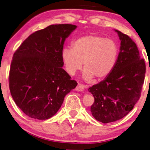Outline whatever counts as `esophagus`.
Here are the masks:
<instances>
[{
    "label": "esophagus",
    "mask_w": 150,
    "mask_h": 150,
    "mask_svg": "<svg viewBox=\"0 0 150 150\" xmlns=\"http://www.w3.org/2000/svg\"><path fill=\"white\" fill-rule=\"evenodd\" d=\"M85 87V85H83L81 83H79L77 85V87H76V90L77 91H83V90Z\"/></svg>",
    "instance_id": "1"
}]
</instances>
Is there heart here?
<instances>
[{"label": "heart", "instance_id": "1", "mask_svg": "<svg viewBox=\"0 0 150 150\" xmlns=\"http://www.w3.org/2000/svg\"><path fill=\"white\" fill-rule=\"evenodd\" d=\"M119 49L113 40L99 35H90L78 38L72 47H65L61 59L65 71L74 75L81 69L83 61V79H101L112 72L117 63Z\"/></svg>", "mask_w": 150, "mask_h": 150}]
</instances>
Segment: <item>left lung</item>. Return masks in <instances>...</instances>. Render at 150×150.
<instances>
[{"label":"left lung","mask_w":150,"mask_h":150,"mask_svg":"<svg viewBox=\"0 0 150 150\" xmlns=\"http://www.w3.org/2000/svg\"><path fill=\"white\" fill-rule=\"evenodd\" d=\"M115 31L121 47L115 68L105 79L89 89L95 99L92 115L103 123L120 120L132 110L141 96L146 69L135 42L120 30Z\"/></svg>","instance_id":"obj_1"}]
</instances>
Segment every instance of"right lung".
Here are the masks:
<instances>
[{
    "label": "right lung",
    "mask_w": 150,
    "mask_h": 150,
    "mask_svg": "<svg viewBox=\"0 0 150 150\" xmlns=\"http://www.w3.org/2000/svg\"><path fill=\"white\" fill-rule=\"evenodd\" d=\"M77 26L52 25L29 35L13 54L9 89L16 105L28 117L47 120L77 83L62 68L66 38Z\"/></svg>",
    "instance_id": "right-lung-1"
}]
</instances>
